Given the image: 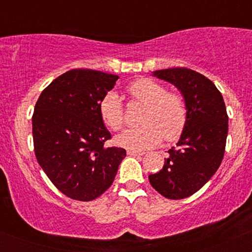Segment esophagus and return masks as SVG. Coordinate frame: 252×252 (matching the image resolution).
<instances>
[{"label": "esophagus", "instance_id": "esophagus-1", "mask_svg": "<svg viewBox=\"0 0 252 252\" xmlns=\"http://www.w3.org/2000/svg\"><path fill=\"white\" fill-rule=\"evenodd\" d=\"M126 154L130 155V156H142L144 153L136 152V150H128V152H126Z\"/></svg>", "mask_w": 252, "mask_h": 252}]
</instances>
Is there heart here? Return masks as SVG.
<instances>
[{
    "mask_svg": "<svg viewBox=\"0 0 252 252\" xmlns=\"http://www.w3.org/2000/svg\"><path fill=\"white\" fill-rule=\"evenodd\" d=\"M129 92L143 104L140 122L142 126L124 130L115 137L118 146L130 150H144L158 146L162 138L168 142L178 140L186 124V106L179 94L167 92L160 83L141 78L129 86ZM103 122L112 130L124 123L122 100L117 92L109 91L99 103Z\"/></svg>",
    "mask_w": 252,
    "mask_h": 252,
    "instance_id": "1",
    "label": "heart"
}]
</instances>
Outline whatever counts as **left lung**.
<instances>
[{"mask_svg":"<svg viewBox=\"0 0 252 252\" xmlns=\"http://www.w3.org/2000/svg\"><path fill=\"white\" fill-rule=\"evenodd\" d=\"M152 73L180 91L186 124L163 168L150 174L149 182L166 198L184 199L198 192L220 166L228 129L226 108L215 84L198 72L174 67Z\"/></svg>","mask_w":252,"mask_h":252,"instance_id":"8db88e82","label":"left lung"}]
</instances>
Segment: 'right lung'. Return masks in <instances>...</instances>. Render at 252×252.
<instances>
[{"label": "right lung", "instance_id": "obj_1", "mask_svg": "<svg viewBox=\"0 0 252 252\" xmlns=\"http://www.w3.org/2000/svg\"><path fill=\"white\" fill-rule=\"evenodd\" d=\"M118 76L76 68L52 82L34 108V152L46 175L68 198L90 201L114 182L126 149L106 148L111 138L99 103Z\"/></svg>", "mask_w": 252, "mask_h": 252}]
</instances>
